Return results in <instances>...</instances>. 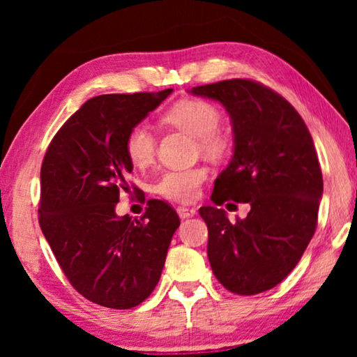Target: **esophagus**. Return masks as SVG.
I'll return each instance as SVG.
<instances>
[{
  "mask_svg": "<svg viewBox=\"0 0 357 357\" xmlns=\"http://www.w3.org/2000/svg\"><path fill=\"white\" fill-rule=\"evenodd\" d=\"M177 213H178V216L182 218V219H187V218L195 216V214H197V209H195V208H187V206H178L177 208Z\"/></svg>",
  "mask_w": 357,
  "mask_h": 357,
  "instance_id": "esophagus-1",
  "label": "esophagus"
}]
</instances>
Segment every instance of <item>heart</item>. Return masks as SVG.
Instances as JSON below:
<instances>
[{
    "mask_svg": "<svg viewBox=\"0 0 357 357\" xmlns=\"http://www.w3.org/2000/svg\"><path fill=\"white\" fill-rule=\"evenodd\" d=\"M221 114L211 102L203 99H182L169 107L164 114L165 123L185 131L198 139L199 149L211 158H221L229 148V138L219 128ZM125 151L135 167L143 169L154 160L155 138L148 125L138 123L128 131L125 138ZM208 170L193 167L169 170L158 178L155 193L172 202L190 203L198 198L199 188L206 182Z\"/></svg>",
    "mask_w": 357,
    "mask_h": 357,
    "instance_id": "heart-1",
    "label": "heart"
}]
</instances>
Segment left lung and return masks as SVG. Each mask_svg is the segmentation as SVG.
<instances>
[{"label": "left lung", "instance_id": "1", "mask_svg": "<svg viewBox=\"0 0 357 357\" xmlns=\"http://www.w3.org/2000/svg\"><path fill=\"white\" fill-rule=\"evenodd\" d=\"M192 94L221 102L232 120L234 154L199 208L208 226V260L227 291L260 294L299 263L319 219L324 178L314 139L297 110L270 87L227 79L193 87ZM251 204L231 223L218 206Z\"/></svg>", "mask_w": 357, "mask_h": 357}]
</instances>
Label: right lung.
Wrapping results in <instances>:
<instances>
[{
  "instance_id": "1",
  "label": "right lung",
  "mask_w": 357,
  "mask_h": 357,
  "mask_svg": "<svg viewBox=\"0 0 357 357\" xmlns=\"http://www.w3.org/2000/svg\"><path fill=\"white\" fill-rule=\"evenodd\" d=\"M170 92L92 97L53 136L42 162L43 236L71 286L109 309L148 299L180 226L175 209L160 199H149L141 219L115 213L133 170L126 135Z\"/></svg>"
}]
</instances>
